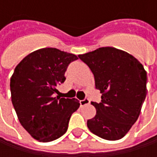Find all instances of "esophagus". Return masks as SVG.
I'll list each match as a JSON object with an SVG mask.
<instances>
[{
	"instance_id": "1",
	"label": "esophagus",
	"mask_w": 157,
	"mask_h": 157,
	"mask_svg": "<svg viewBox=\"0 0 157 157\" xmlns=\"http://www.w3.org/2000/svg\"><path fill=\"white\" fill-rule=\"evenodd\" d=\"M79 103H80V105L83 106V105H87V104H89V103H90V100H89V99H85V100H80Z\"/></svg>"
}]
</instances>
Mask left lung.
<instances>
[{
  "mask_svg": "<svg viewBox=\"0 0 157 157\" xmlns=\"http://www.w3.org/2000/svg\"><path fill=\"white\" fill-rule=\"evenodd\" d=\"M94 73L101 102H92L96 115L87 121L89 130L108 141L121 139L140 115L147 95V72L128 52L102 47L78 55Z\"/></svg>",
  "mask_w": 157,
  "mask_h": 157,
  "instance_id": "8db88e82",
  "label": "left lung"
}]
</instances>
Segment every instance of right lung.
<instances>
[{
    "mask_svg": "<svg viewBox=\"0 0 157 157\" xmlns=\"http://www.w3.org/2000/svg\"><path fill=\"white\" fill-rule=\"evenodd\" d=\"M78 57L56 48L31 52L16 65L10 78L11 100L21 125L34 139L54 141L67 131L76 99L55 97L67 66Z\"/></svg>",
    "mask_w": 157,
    "mask_h": 157,
    "instance_id": "right-lung-1",
    "label": "right lung"
}]
</instances>
